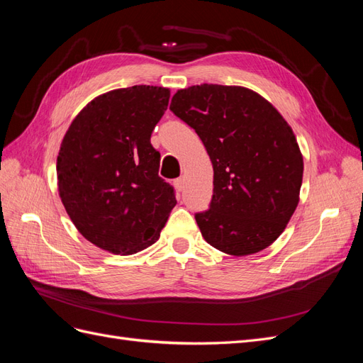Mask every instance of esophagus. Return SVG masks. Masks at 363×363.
Here are the masks:
<instances>
[{
    "label": "esophagus",
    "mask_w": 363,
    "mask_h": 363,
    "mask_svg": "<svg viewBox=\"0 0 363 363\" xmlns=\"http://www.w3.org/2000/svg\"><path fill=\"white\" fill-rule=\"evenodd\" d=\"M174 184H175V188H177L179 191H182L183 188H184V177H180V179H177L174 182Z\"/></svg>",
    "instance_id": "1"
}]
</instances>
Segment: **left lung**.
Masks as SVG:
<instances>
[{
    "label": "left lung",
    "mask_w": 363,
    "mask_h": 363,
    "mask_svg": "<svg viewBox=\"0 0 363 363\" xmlns=\"http://www.w3.org/2000/svg\"><path fill=\"white\" fill-rule=\"evenodd\" d=\"M169 111L195 130L213 164L211 204L195 213L206 242L232 256L269 247L295 212L303 182V156L286 121L239 86L182 89Z\"/></svg>",
    "instance_id": "1"
}]
</instances>
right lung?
I'll return each instance as SVG.
<instances>
[{"label":"right lung","mask_w":363,"mask_h":363,"mask_svg":"<svg viewBox=\"0 0 363 363\" xmlns=\"http://www.w3.org/2000/svg\"><path fill=\"white\" fill-rule=\"evenodd\" d=\"M169 103V89L133 86L95 98L77 115L57 157L62 203L92 242L133 255L155 244L175 201L159 175L151 133Z\"/></svg>","instance_id":"right-lung-1"}]
</instances>
